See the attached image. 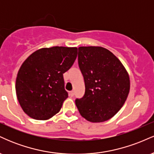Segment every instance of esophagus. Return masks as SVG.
Masks as SVG:
<instances>
[{"label":"esophagus","mask_w":154,"mask_h":154,"mask_svg":"<svg viewBox=\"0 0 154 154\" xmlns=\"http://www.w3.org/2000/svg\"><path fill=\"white\" fill-rule=\"evenodd\" d=\"M69 95L71 97H73L74 95H75V92H74V91H70L69 92Z\"/></svg>","instance_id":"obj_1"}]
</instances>
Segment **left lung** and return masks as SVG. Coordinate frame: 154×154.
<instances>
[{
	"label": "left lung",
	"mask_w": 154,
	"mask_h": 154,
	"mask_svg": "<svg viewBox=\"0 0 154 154\" xmlns=\"http://www.w3.org/2000/svg\"><path fill=\"white\" fill-rule=\"evenodd\" d=\"M78 64L85 85V95L75 100L79 114L91 122L107 121L128 98V72L111 51L98 46L79 47Z\"/></svg>",
	"instance_id": "left-lung-1"
}]
</instances>
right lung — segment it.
<instances>
[{"mask_svg": "<svg viewBox=\"0 0 154 154\" xmlns=\"http://www.w3.org/2000/svg\"><path fill=\"white\" fill-rule=\"evenodd\" d=\"M77 56V48L54 46L39 49L24 61L15 88L19 103L28 116L46 120L59 112L68 97L63 74Z\"/></svg>", "mask_w": 154, "mask_h": 154, "instance_id": "1", "label": "right lung"}]
</instances>
